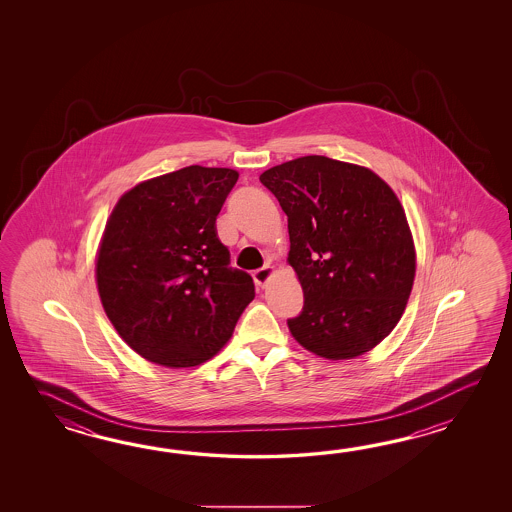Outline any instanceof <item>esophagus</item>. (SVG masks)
Returning a JSON list of instances; mask_svg holds the SVG:
<instances>
[{
    "label": "esophagus",
    "instance_id": "esophagus-1",
    "mask_svg": "<svg viewBox=\"0 0 512 512\" xmlns=\"http://www.w3.org/2000/svg\"><path fill=\"white\" fill-rule=\"evenodd\" d=\"M272 272H274V269H272L271 265H265V267H261L258 271H254L252 276H254V282H256V285L265 287L267 282L271 280Z\"/></svg>",
    "mask_w": 512,
    "mask_h": 512
}]
</instances>
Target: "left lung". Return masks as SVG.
<instances>
[{
	"instance_id": "8db88e82",
	"label": "left lung",
	"mask_w": 512,
	"mask_h": 512,
	"mask_svg": "<svg viewBox=\"0 0 512 512\" xmlns=\"http://www.w3.org/2000/svg\"><path fill=\"white\" fill-rule=\"evenodd\" d=\"M260 181L287 214V261L304 289L291 335L329 360L375 348L401 320L415 276L412 232L392 188L324 155L278 164Z\"/></svg>"
}]
</instances>
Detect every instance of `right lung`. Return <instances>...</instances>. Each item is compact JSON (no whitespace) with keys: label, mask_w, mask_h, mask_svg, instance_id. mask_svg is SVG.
I'll use <instances>...</instances> for the list:
<instances>
[{"label":"right lung","mask_w":512,"mask_h":512,"mask_svg":"<svg viewBox=\"0 0 512 512\" xmlns=\"http://www.w3.org/2000/svg\"><path fill=\"white\" fill-rule=\"evenodd\" d=\"M238 177L186 166L131 188L109 216L97 258L100 302L150 362L190 368L212 359L254 298L251 274L230 267L216 230Z\"/></svg>","instance_id":"1"}]
</instances>
